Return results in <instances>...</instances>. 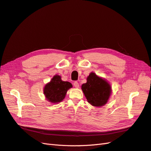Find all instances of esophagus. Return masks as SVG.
Instances as JSON below:
<instances>
[{"instance_id": "1", "label": "esophagus", "mask_w": 151, "mask_h": 151, "mask_svg": "<svg viewBox=\"0 0 151 151\" xmlns=\"http://www.w3.org/2000/svg\"><path fill=\"white\" fill-rule=\"evenodd\" d=\"M74 86L75 88H78L79 87V83H78V82L75 81L74 83Z\"/></svg>"}]
</instances>
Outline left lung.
Segmentation results:
<instances>
[{
	"label": "left lung",
	"mask_w": 151,
	"mask_h": 151,
	"mask_svg": "<svg viewBox=\"0 0 151 151\" xmlns=\"http://www.w3.org/2000/svg\"><path fill=\"white\" fill-rule=\"evenodd\" d=\"M81 89L88 103L96 107L106 104L111 93L110 84L94 72L90 73L87 83L82 85Z\"/></svg>",
	"instance_id": "1"
}]
</instances>
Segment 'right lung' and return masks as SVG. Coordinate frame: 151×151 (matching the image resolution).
I'll use <instances>...</instances> for the list:
<instances>
[{
  "mask_svg": "<svg viewBox=\"0 0 151 151\" xmlns=\"http://www.w3.org/2000/svg\"><path fill=\"white\" fill-rule=\"evenodd\" d=\"M72 88L69 82L63 81L61 76L55 75L50 83L45 86L43 93L46 99L50 103H58L65 98L67 91Z\"/></svg>",
  "mask_w": 151,
  "mask_h": 151,
  "instance_id": "obj_1",
  "label": "right lung"
}]
</instances>
